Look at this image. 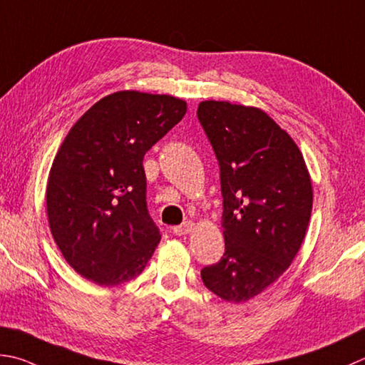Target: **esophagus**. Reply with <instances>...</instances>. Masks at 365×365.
Listing matches in <instances>:
<instances>
[{"mask_svg":"<svg viewBox=\"0 0 365 365\" xmlns=\"http://www.w3.org/2000/svg\"><path fill=\"white\" fill-rule=\"evenodd\" d=\"M191 230H192V223H191V221H183V223H182L180 226H175V227H174V232H175L177 235H185V234H188Z\"/></svg>","mask_w":365,"mask_h":365,"instance_id":"1","label":"esophagus"}]
</instances>
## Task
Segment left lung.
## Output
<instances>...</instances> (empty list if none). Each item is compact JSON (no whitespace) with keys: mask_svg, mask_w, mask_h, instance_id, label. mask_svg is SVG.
<instances>
[{"mask_svg":"<svg viewBox=\"0 0 365 365\" xmlns=\"http://www.w3.org/2000/svg\"><path fill=\"white\" fill-rule=\"evenodd\" d=\"M199 123L220 166L225 255L201 270L227 302H245L294 259L310 221L313 191L304 156L266 112L204 101Z\"/></svg>","mask_w":365,"mask_h":365,"instance_id":"left-lung-1","label":"left lung"}]
</instances>
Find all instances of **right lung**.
I'll return each mask as SVG.
<instances>
[{"mask_svg":"<svg viewBox=\"0 0 365 365\" xmlns=\"http://www.w3.org/2000/svg\"><path fill=\"white\" fill-rule=\"evenodd\" d=\"M187 113L169 95L117 91L78 118L47 183L50 231L77 274L101 287L144 270L161 234L147 209L144 155Z\"/></svg>","mask_w":365,"mask_h":365,"instance_id":"1","label":"right lung"}]
</instances>
